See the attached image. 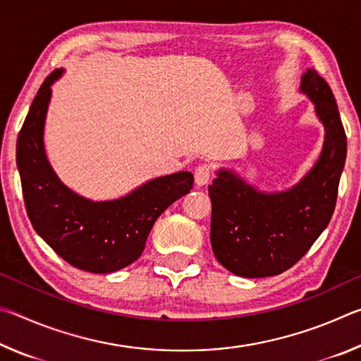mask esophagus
<instances>
[{
    "label": "esophagus",
    "instance_id": "obj_1",
    "mask_svg": "<svg viewBox=\"0 0 361 361\" xmlns=\"http://www.w3.org/2000/svg\"><path fill=\"white\" fill-rule=\"evenodd\" d=\"M210 175H212V167L207 166V164H202V166H199L197 169L194 170V181L197 186H204L209 183L210 180Z\"/></svg>",
    "mask_w": 361,
    "mask_h": 361
}]
</instances>
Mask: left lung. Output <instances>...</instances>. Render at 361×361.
<instances>
[{
  "instance_id": "obj_1",
  "label": "left lung",
  "mask_w": 361,
  "mask_h": 361,
  "mask_svg": "<svg viewBox=\"0 0 361 361\" xmlns=\"http://www.w3.org/2000/svg\"><path fill=\"white\" fill-rule=\"evenodd\" d=\"M299 92L315 105L325 127L319 159L301 181L285 191L264 192L228 169L209 186L210 240L215 258L239 277H272L302 258L333 216L347 138L334 95L314 68L301 78Z\"/></svg>"
}]
</instances>
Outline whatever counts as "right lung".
Instances as JSON below:
<instances>
[{
	"label": "right lung",
	"instance_id": "right-lung-1",
	"mask_svg": "<svg viewBox=\"0 0 361 361\" xmlns=\"http://www.w3.org/2000/svg\"><path fill=\"white\" fill-rule=\"evenodd\" d=\"M62 75L63 70H56L42 82L17 138L23 200L35 231L60 258L85 272L109 274L142 256L156 219L192 189L194 176H159L119 199L99 202L71 191L54 172L44 149L52 84Z\"/></svg>",
	"mask_w": 361,
	"mask_h": 361
}]
</instances>
